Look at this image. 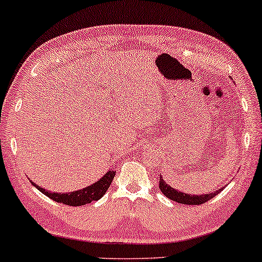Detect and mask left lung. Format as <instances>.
Instances as JSON below:
<instances>
[{
  "label": "left lung",
  "instance_id": "obj_1",
  "mask_svg": "<svg viewBox=\"0 0 262 262\" xmlns=\"http://www.w3.org/2000/svg\"><path fill=\"white\" fill-rule=\"evenodd\" d=\"M159 189L161 190V193H163L165 196H167L169 199L173 200V202H176V203H181V204H187V205L204 204V203L214 198L216 194H219V193L222 190V188H220L217 192L208 193V194H203V195L186 194V193H182V192H180V190H176L175 188H172V187H170L167 183L164 182L163 177H160Z\"/></svg>",
  "mask_w": 262,
  "mask_h": 262
}]
</instances>
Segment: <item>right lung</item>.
Masks as SVG:
<instances>
[{"label": "right lung", "instance_id": "right-lung-1", "mask_svg": "<svg viewBox=\"0 0 262 262\" xmlns=\"http://www.w3.org/2000/svg\"><path fill=\"white\" fill-rule=\"evenodd\" d=\"M115 176V171H108L104 176L102 177L98 182L93 183V185L86 187V188L76 190V192L72 193H54L51 190H46L41 188L40 186H36L34 182H31L32 185L36 186V188L40 190L41 193H43L45 195H47L48 198H51L54 202L62 203V204L70 205V206H81L90 204L91 202L101 199L106 189L109 188V186L112 185V181Z\"/></svg>", "mask_w": 262, "mask_h": 262}]
</instances>
